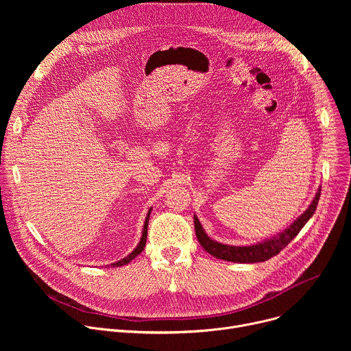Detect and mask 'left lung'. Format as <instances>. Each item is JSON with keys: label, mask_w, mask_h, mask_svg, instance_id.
<instances>
[{"label": "left lung", "mask_w": 351, "mask_h": 351, "mask_svg": "<svg viewBox=\"0 0 351 351\" xmlns=\"http://www.w3.org/2000/svg\"><path fill=\"white\" fill-rule=\"evenodd\" d=\"M321 195V187L318 189L314 199L311 202L310 207L300 215L289 228H286L283 232L278 233L276 236L271 239H265L264 241L250 244V245H230L219 243L214 239H211L204 228L199 223L197 215L194 214V229L195 236L198 239V243L206 250L208 254H211L215 258L223 260V261H232V263H240V264H254V263H264L274 256L279 254L282 250L298 234V232L304 228V225L310 221V218L314 215L318 202Z\"/></svg>", "instance_id": "left-lung-1"}]
</instances>
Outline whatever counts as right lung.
<instances>
[{
    "instance_id": "add662e5",
    "label": "right lung",
    "mask_w": 351,
    "mask_h": 351,
    "mask_svg": "<svg viewBox=\"0 0 351 351\" xmlns=\"http://www.w3.org/2000/svg\"><path fill=\"white\" fill-rule=\"evenodd\" d=\"M152 210L153 208H149L148 210V213H147V217H145V221H144V226H143V232H141V237H140V241H138V244L136 245V248L133 250V252L128 256V257H125V258H122V260H119V261H117V263H112L111 264V267H122V265H126V264H129L132 260H134L143 250H144V247H145V241H147V228H148V219H149V214H152Z\"/></svg>"
}]
</instances>
